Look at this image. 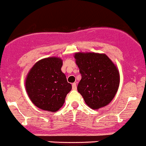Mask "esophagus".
Listing matches in <instances>:
<instances>
[{"mask_svg": "<svg viewBox=\"0 0 146 146\" xmlns=\"http://www.w3.org/2000/svg\"><path fill=\"white\" fill-rule=\"evenodd\" d=\"M72 89L73 90H76L77 89V85H76L75 83H72Z\"/></svg>", "mask_w": 146, "mask_h": 146, "instance_id": "34e87169", "label": "esophagus"}]
</instances>
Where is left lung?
Masks as SVG:
<instances>
[{"label":"left lung","instance_id":"obj_1","mask_svg":"<svg viewBox=\"0 0 146 146\" xmlns=\"http://www.w3.org/2000/svg\"><path fill=\"white\" fill-rule=\"evenodd\" d=\"M76 64L81 80L78 91L92 109L108 105L117 92L119 74L112 61L104 54L76 53Z\"/></svg>","mask_w":146,"mask_h":146}]
</instances>
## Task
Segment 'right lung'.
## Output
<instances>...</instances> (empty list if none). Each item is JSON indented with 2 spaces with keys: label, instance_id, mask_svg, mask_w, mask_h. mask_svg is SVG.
Masks as SVG:
<instances>
[{
  "label": "right lung",
  "instance_id": "right-lung-1",
  "mask_svg": "<svg viewBox=\"0 0 146 146\" xmlns=\"http://www.w3.org/2000/svg\"><path fill=\"white\" fill-rule=\"evenodd\" d=\"M62 65L60 58H45L37 62L29 72L26 88L30 100L37 108L57 111L63 105L72 85L61 72Z\"/></svg>",
  "mask_w": 146,
  "mask_h": 146
}]
</instances>
